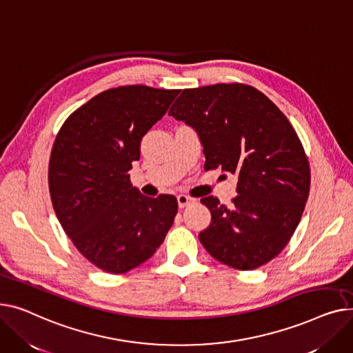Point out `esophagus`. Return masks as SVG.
I'll use <instances>...</instances> for the list:
<instances>
[{"label": "esophagus", "instance_id": "34e87169", "mask_svg": "<svg viewBox=\"0 0 353 353\" xmlns=\"http://www.w3.org/2000/svg\"><path fill=\"white\" fill-rule=\"evenodd\" d=\"M176 199H178V206H179V208H185V206H188L190 203L195 202L194 198H191V196H188V195H183V194H179V195L176 196Z\"/></svg>", "mask_w": 353, "mask_h": 353}]
</instances>
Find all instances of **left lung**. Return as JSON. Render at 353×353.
Here are the masks:
<instances>
[{"label": "left lung", "instance_id": "8db88e82", "mask_svg": "<svg viewBox=\"0 0 353 353\" xmlns=\"http://www.w3.org/2000/svg\"><path fill=\"white\" fill-rule=\"evenodd\" d=\"M168 115L198 132L205 170L238 175L230 208L215 196L201 199L211 211L199 234L205 250L239 271L279 255L310 188L307 157L292 123L265 94L238 82L182 90Z\"/></svg>", "mask_w": 353, "mask_h": 353}]
</instances>
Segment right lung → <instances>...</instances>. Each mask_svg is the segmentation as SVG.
Instances as JSON below:
<instances>
[{
  "mask_svg": "<svg viewBox=\"0 0 353 353\" xmlns=\"http://www.w3.org/2000/svg\"><path fill=\"white\" fill-rule=\"evenodd\" d=\"M179 90L123 85L74 111L57 134L48 186L55 215L79 254L102 271L125 274L150 259L178 212L174 195L134 188L141 139Z\"/></svg>",
  "mask_w": 353,
  "mask_h": 353,
  "instance_id": "obj_1",
  "label": "right lung"
}]
</instances>
